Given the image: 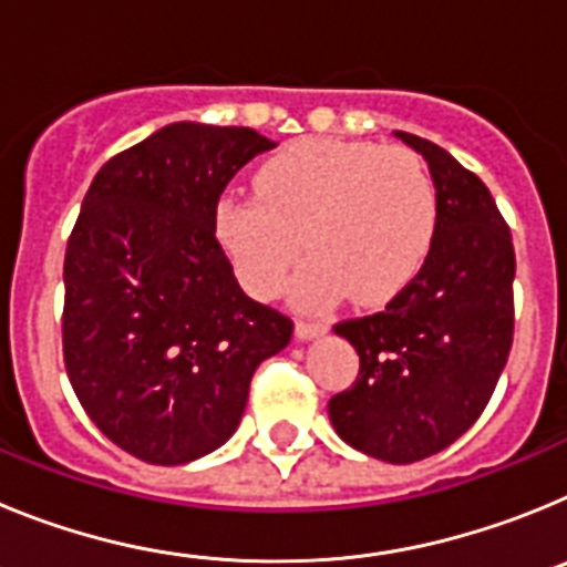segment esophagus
<instances>
[{
    "label": "esophagus",
    "mask_w": 567,
    "mask_h": 567,
    "mask_svg": "<svg viewBox=\"0 0 567 567\" xmlns=\"http://www.w3.org/2000/svg\"><path fill=\"white\" fill-rule=\"evenodd\" d=\"M327 329H329V320L323 318H298V323H295V334H298L300 340L318 338V334H323Z\"/></svg>",
    "instance_id": "34e87169"
}]
</instances>
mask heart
<instances>
[{"label": "heart", "mask_w": 567, "mask_h": 567, "mask_svg": "<svg viewBox=\"0 0 567 567\" xmlns=\"http://www.w3.org/2000/svg\"><path fill=\"white\" fill-rule=\"evenodd\" d=\"M258 195L227 193L215 235L249 292L272 298L300 249L307 303L346 292L358 307L392 300L420 272L437 227V189L403 147L303 138L258 169Z\"/></svg>", "instance_id": "1"}]
</instances>
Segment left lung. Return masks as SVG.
<instances>
[{
  "label": "left lung",
  "mask_w": 567,
  "mask_h": 567,
  "mask_svg": "<svg viewBox=\"0 0 567 567\" xmlns=\"http://www.w3.org/2000/svg\"><path fill=\"white\" fill-rule=\"evenodd\" d=\"M429 162L437 227L420 272L383 312L334 323L360 372L329 400L334 432L358 452L405 465L477 423L514 343V240L477 175L437 144L398 133Z\"/></svg>",
  "instance_id": "1"
}]
</instances>
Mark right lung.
Masks as SVG:
<instances>
[{
    "label": "right lung",
    "instance_id": "add662e5",
    "mask_svg": "<svg viewBox=\"0 0 567 567\" xmlns=\"http://www.w3.org/2000/svg\"><path fill=\"white\" fill-rule=\"evenodd\" d=\"M275 144L249 127L167 124L113 155L64 252L62 352L104 437L153 465L215 452L292 318L249 298L215 238L218 198Z\"/></svg>",
    "mask_w": 567,
    "mask_h": 567
}]
</instances>
